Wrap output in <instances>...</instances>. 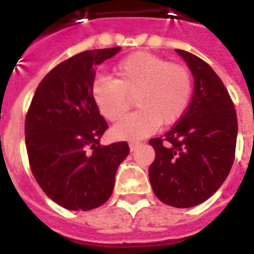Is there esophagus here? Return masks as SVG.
<instances>
[{"label":"esophagus","mask_w":254,"mask_h":254,"mask_svg":"<svg viewBox=\"0 0 254 254\" xmlns=\"http://www.w3.org/2000/svg\"><path fill=\"white\" fill-rule=\"evenodd\" d=\"M138 145H140L138 141H132V143H129V148H130V151H134V149L137 148Z\"/></svg>","instance_id":"1"}]
</instances>
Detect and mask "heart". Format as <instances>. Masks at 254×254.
I'll use <instances>...</instances> for the list:
<instances>
[{
	"label": "heart",
	"instance_id": "obj_1",
	"mask_svg": "<svg viewBox=\"0 0 254 254\" xmlns=\"http://www.w3.org/2000/svg\"><path fill=\"white\" fill-rule=\"evenodd\" d=\"M114 78L96 77L91 85L95 105L107 121L125 116L134 98L136 110L113 127L122 140L147 137L160 127L181 118L190 103L193 76L180 63L147 52L133 53L114 67Z\"/></svg>",
	"mask_w": 254,
	"mask_h": 254
}]
</instances>
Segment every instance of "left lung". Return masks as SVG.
Wrapping results in <instances>:
<instances>
[{
	"instance_id": "8db88e82",
	"label": "left lung",
	"mask_w": 254,
	"mask_h": 254,
	"mask_svg": "<svg viewBox=\"0 0 254 254\" xmlns=\"http://www.w3.org/2000/svg\"><path fill=\"white\" fill-rule=\"evenodd\" d=\"M194 77L185 114L165 136L151 138L155 160L149 181L167 205L190 208L218 190L235 158L237 113L223 81L201 58L177 49Z\"/></svg>"
}]
</instances>
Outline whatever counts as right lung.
I'll use <instances>...</instances> for the list:
<instances>
[{"instance_id":"add662e5","label":"right lung","mask_w":254,"mask_h":254,"mask_svg":"<svg viewBox=\"0 0 254 254\" xmlns=\"http://www.w3.org/2000/svg\"><path fill=\"white\" fill-rule=\"evenodd\" d=\"M120 49L87 50L58 64L39 83L25 116L31 171L42 190L66 209L105 204L129 154L127 141L99 144L109 125L91 95L96 66Z\"/></svg>"}]
</instances>
